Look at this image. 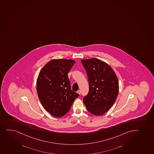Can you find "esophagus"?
<instances>
[{"mask_svg": "<svg viewBox=\"0 0 154 154\" xmlns=\"http://www.w3.org/2000/svg\"><path fill=\"white\" fill-rule=\"evenodd\" d=\"M77 93H78L79 95H80V93H81V91H80V90H78V91H77Z\"/></svg>", "mask_w": 154, "mask_h": 154, "instance_id": "1", "label": "esophagus"}]
</instances>
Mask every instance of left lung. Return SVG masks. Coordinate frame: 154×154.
I'll use <instances>...</instances> for the list:
<instances>
[{
    "label": "left lung",
    "mask_w": 154,
    "mask_h": 154,
    "mask_svg": "<svg viewBox=\"0 0 154 154\" xmlns=\"http://www.w3.org/2000/svg\"><path fill=\"white\" fill-rule=\"evenodd\" d=\"M81 62L89 83L88 93L83 98V102L89 112L100 116L116 101L119 92L117 77L109 64L99 59H81Z\"/></svg>",
    "instance_id": "1"
}]
</instances>
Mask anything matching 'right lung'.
Wrapping results in <instances>:
<instances>
[{
    "label": "right lung",
    "instance_id": "1",
    "mask_svg": "<svg viewBox=\"0 0 154 154\" xmlns=\"http://www.w3.org/2000/svg\"><path fill=\"white\" fill-rule=\"evenodd\" d=\"M75 63L73 59H53L42 68L38 75V98L45 110L55 117L66 114L79 96L71 90L67 76Z\"/></svg>",
    "mask_w": 154,
    "mask_h": 154
}]
</instances>
